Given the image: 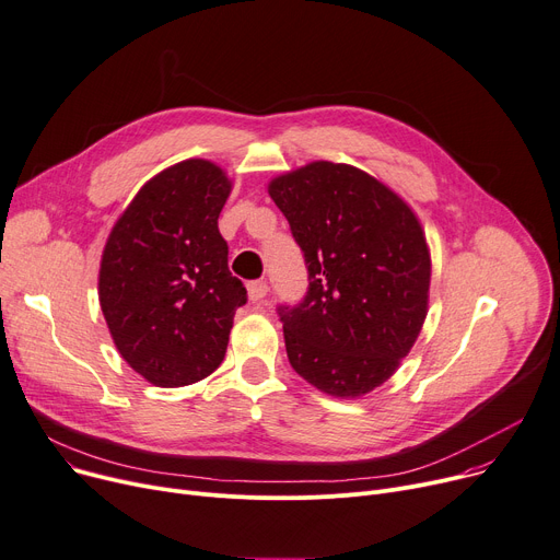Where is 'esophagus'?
I'll list each match as a JSON object with an SVG mask.
<instances>
[{
  "label": "esophagus",
  "mask_w": 560,
  "mask_h": 560,
  "mask_svg": "<svg viewBox=\"0 0 560 560\" xmlns=\"http://www.w3.org/2000/svg\"><path fill=\"white\" fill-rule=\"evenodd\" d=\"M247 294H249L252 304H260L268 294V283L266 281H249L247 283Z\"/></svg>",
  "instance_id": "obj_1"
}]
</instances>
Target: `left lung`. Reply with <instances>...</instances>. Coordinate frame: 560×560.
Listing matches in <instances>:
<instances>
[{
  "instance_id": "8db88e82",
  "label": "left lung",
  "mask_w": 560,
  "mask_h": 560,
  "mask_svg": "<svg viewBox=\"0 0 560 560\" xmlns=\"http://www.w3.org/2000/svg\"><path fill=\"white\" fill-rule=\"evenodd\" d=\"M270 198L308 270L304 300L277 308L292 369L340 398L383 385L428 313L430 252L417 215L376 177L332 162L272 179Z\"/></svg>"
}]
</instances>
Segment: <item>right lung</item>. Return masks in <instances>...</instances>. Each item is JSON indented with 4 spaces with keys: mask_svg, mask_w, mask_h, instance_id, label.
I'll return each instance as SVG.
<instances>
[{
    "mask_svg": "<svg viewBox=\"0 0 560 560\" xmlns=\"http://www.w3.org/2000/svg\"><path fill=\"white\" fill-rule=\"evenodd\" d=\"M230 189L215 164L179 162L141 186L105 243L103 317L124 360L158 387L213 374L225 358L236 308L247 304L218 232Z\"/></svg>",
    "mask_w": 560,
    "mask_h": 560,
    "instance_id": "right-lung-1",
    "label": "right lung"
}]
</instances>
